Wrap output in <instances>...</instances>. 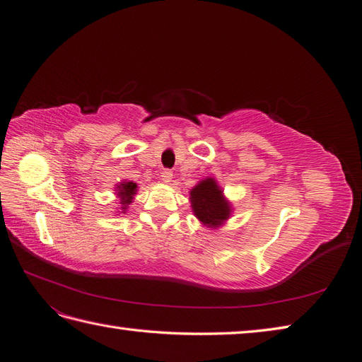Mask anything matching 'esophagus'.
Returning a JSON list of instances; mask_svg holds the SVG:
<instances>
[{
    "mask_svg": "<svg viewBox=\"0 0 362 362\" xmlns=\"http://www.w3.org/2000/svg\"><path fill=\"white\" fill-rule=\"evenodd\" d=\"M172 178H173V173H172V170H169V169H164V170L161 172V181H163V182L169 184V182L172 181Z\"/></svg>",
    "mask_w": 362,
    "mask_h": 362,
    "instance_id": "34e87169",
    "label": "esophagus"
}]
</instances>
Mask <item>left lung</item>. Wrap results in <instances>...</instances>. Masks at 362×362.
I'll use <instances>...</instances> for the list:
<instances>
[{
  "label": "left lung",
  "mask_w": 362,
  "mask_h": 362,
  "mask_svg": "<svg viewBox=\"0 0 362 362\" xmlns=\"http://www.w3.org/2000/svg\"><path fill=\"white\" fill-rule=\"evenodd\" d=\"M194 216L206 226H217L229 217V204L223 199L222 190L214 180L201 181L190 192Z\"/></svg>",
  "instance_id": "1"
}]
</instances>
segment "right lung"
Wrapping results in <instances>:
<instances>
[{"label": "right lung", "instance_id": "1", "mask_svg": "<svg viewBox=\"0 0 362 362\" xmlns=\"http://www.w3.org/2000/svg\"><path fill=\"white\" fill-rule=\"evenodd\" d=\"M137 185L136 182H124L117 185V196L120 198V210H127V206L133 202V196L136 194Z\"/></svg>", "mask_w": 362, "mask_h": 362}]
</instances>
